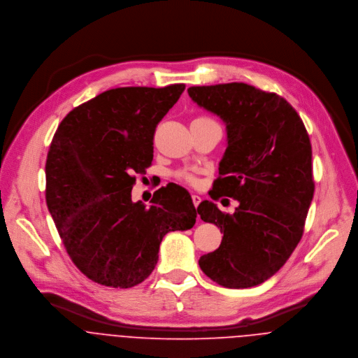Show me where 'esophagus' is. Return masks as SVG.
Wrapping results in <instances>:
<instances>
[{
  "mask_svg": "<svg viewBox=\"0 0 358 358\" xmlns=\"http://www.w3.org/2000/svg\"><path fill=\"white\" fill-rule=\"evenodd\" d=\"M192 200H193V204H194L196 208H197V206L200 205V203H201V197H200V196H197V194H193V196H192Z\"/></svg>",
  "mask_w": 358,
  "mask_h": 358,
  "instance_id": "34e87169",
  "label": "esophagus"
}]
</instances>
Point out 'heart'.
<instances>
[{
  "mask_svg": "<svg viewBox=\"0 0 358 358\" xmlns=\"http://www.w3.org/2000/svg\"><path fill=\"white\" fill-rule=\"evenodd\" d=\"M212 120L210 118H208V117H197L193 122H210ZM179 178L180 179H183L185 182H187V183H194L196 182V178H194V175L193 173H187V172H183V173H179Z\"/></svg>",
  "mask_w": 358,
  "mask_h": 358,
  "instance_id": "heart-1",
  "label": "heart"
}]
</instances>
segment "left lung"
<instances>
[{"label": "left lung", "mask_w": 358, "mask_h": 358, "mask_svg": "<svg viewBox=\"0 0 358 358\" xmlns=\"http://www.w3.org/2000/svg\"><path fill=\"white\" fill-rule=\"evenodd\" d=\"M187 92L226 124L227 149L209 196L238 201L233 215L208 200L199 205L201 219L223 233L219 248L199 264L222 287H255L285 264L303 234L314 194L305 124L284 98L244 83Z\"/></svg>", "instance_id": "obj_1"}]
</instances>
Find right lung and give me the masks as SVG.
Wrapping results in <instances>:
<instances>
[{"label":"right lung","instance_id":"add662e5","mask_svg":"<svg viewBox=\"0 0 358 358\" xmlns=\"http://www.w3.org/2000/svg\"><path fill=\"white\" fill-rule=\"evenodd\" d=\"M185 88L108 90L73 108L53 135L47 205L70 259L98 284H141L164 236L196 223L189 192L175 183L158 189L150 206L131 196L135 175L152 165L155 128Z\"/></svg>","mask_w":358,"mask_h":358}]
</instances>
